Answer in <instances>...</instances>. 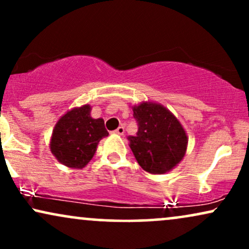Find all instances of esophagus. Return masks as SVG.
<instances>
[{
    "label": "esophagus",
    "mask_w": 249,
    "mask_h": 249,
    "mask_svg": "<svg viewBox=\"0 0 249 249\" xmlns=\"http://www.w3.org/2000/svg\"><path fill=\"white\" fill-rule=\"evenodd\" d=\"M124 132H125V130H124V127H123V126H119L118 128H117V130L113 131V133L118 134V136H123V134H124Z\"/></svg>",
    "instance_id": "1"
}]
</instances>
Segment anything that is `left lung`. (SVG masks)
<instances>
[{
    "label": "left lung",
    "instance_id": "obj_1",
    "mask_svg": "<svg viewBox=\"0 0 249 249\" xmlns=\"http://www.w3.org/2000/svg\"><path fill=\"white\" fill-rule=\"evenodd\" d=\"M132 110L138 132L128 141L138 164L148 173L170 172L186 154L188 137L184 126L159 103L142 102Z\"/></svg>",
    "mask_w": 249,
    "mask_h": 249
}]
</instances>
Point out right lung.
I'll return each mask as SVG.
<instances>
[{
    "instance_id": "right-lung-1",
    "label": "right lung",
    "mask_w": 249,
    "mask_h": 249,
    "mask_svg": "<svg viewBox=\"0 0 249 249\" xmlns=\"http://www.w3.org/2000/svg\"><path fill=\"white\" fill-rule=\"evenodd\" d=\"M108 132L103 118L91 117V105L65 112L56 123L50 139V151L64 166L83 168L95 156L98 142Z\"/></svg>"
}]
</instances>
